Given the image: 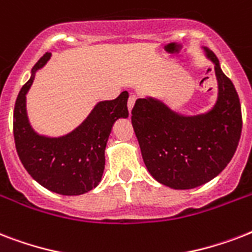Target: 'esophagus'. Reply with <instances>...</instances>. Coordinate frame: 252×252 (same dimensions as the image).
<instances>
[{
  "label": "esophagus",
  "mask_w": 252,
  "mask_h": 252,
  "mask_svg": "<svg viewBox=\"0 0 252 252\" xmlns=\"http://www.w3.org/2000/svg\"><path fill=\"white\" fill-rule=\"evenodd\" d=\"M136 99H137L136 95H130L129 99H128V111H129V114L132 112V108H133L134 103H136Z\"/></svg>",
  "instance_id": "1"
}]
</instances>
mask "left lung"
<instances>
[{
    "mask_svg": "<svg viewBox=\"0 0 252 252\" xmlns=\"http://www.w3.org/2000/svg\"><path fill=\"white\" fill-rule=\"evenodd\" d=\"M215 64L217 100L211 110L183 115L153 96L136 100L132 126L150 175L174 189L208 183L231 161L242 132L241 103L235 87L223 74L219 59L207 47Z\"/></svg>",
    "mask_w": 252,
    "mask_h": 252,
    "instance_id": "obj_1",
    "label": "left lung"
}]
</instances>
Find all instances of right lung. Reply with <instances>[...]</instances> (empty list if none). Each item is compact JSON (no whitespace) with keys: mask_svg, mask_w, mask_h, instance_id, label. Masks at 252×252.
<instances>
[{"mask_svg":"<svg viewBox=\"0 0 252 252\" xmlns=\"http://www.w3.org/2000/svg\"><path fill=\"white\" fill-rule=\"evenodd\" d=\"M47 52L31 70L14 107V141L22 165L37 183L60 195L76 196L91 191L99 184L104 171V150L115 122L128 118V93L123 91L114 100L98 102L87 118L72 132L49 137L39 134L30 124L26 94L35 74L51 59Z\"/></svg>","mask_w":252,"mask_h":252,"instance_id":"add662e5","label":"right lung"}]
</instances>
